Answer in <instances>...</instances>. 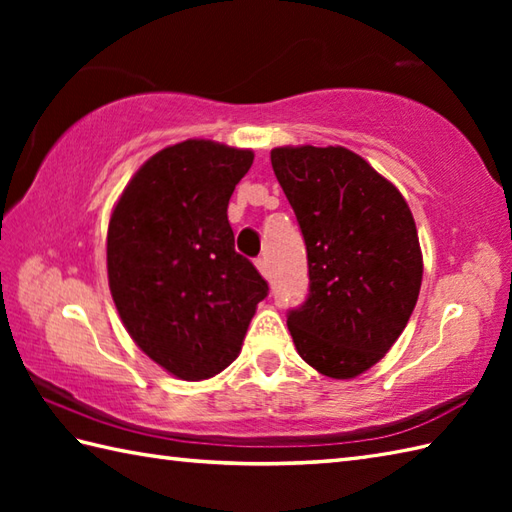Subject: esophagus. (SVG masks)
Segmentation results:
<instances>
[{
  "label": "esophagus",
  "mask_w": 512,
  "mask_h": 512,
  "mask_svg": "<svg viewBox=\"0 0 512 512\" xmlns=\"http://www.w3.org/2000/svg\"><path fill=\"white\" fill-rule=\"evenodd\" d=\"M255 266H257L259 273H262L266 279L270 277V266H268V259L266 257H257L255 259Z\"/></svg>",
  "instance_id": "1"
}]
</instances>
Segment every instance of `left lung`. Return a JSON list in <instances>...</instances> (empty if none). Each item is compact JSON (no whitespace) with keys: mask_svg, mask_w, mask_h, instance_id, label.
Returning a JSON list of instances; mask_svg holds the SVG:
<instances>
[{"mask_svg":"<svg viewBox=\"0 0 512 512\" xmlns=\"http://www.w3.org/2000/svg\"><path fill=\"white\" fill-rule=\"evenodd\" d=\"M273 171L308 253V299L288 310L299 356L330 378L376 365L416 308L422 253L400 191L345 147H277Z\"/></svg>","mask_w":512,"mask_h":512,"instance_id":"8db88e82","label":"left lung"}]
</instances>
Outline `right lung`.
Here are the masks:
<instances>
[{
	"label": "right lung",
	"instance_id": "obj_1",
	"mask_svg": "<svg viewBox=\"0 0 512 512\" xmlns=\"http://www.w3.org/2000/svg\"><path fill=\"white\" fill-rule=\"evenodd\" d=\"M253 151L184 140L129 180L107 228V277L125 328L182 380L220 374L242 350L266 279L235 250L228 200Z\"/></svg>",
	"mask_w": 512,
	"mask_h": 512
}]
</instances>
